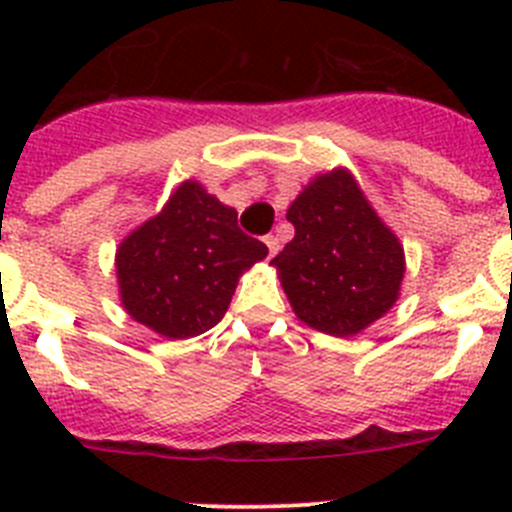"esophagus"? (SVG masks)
Masks as SVG:
<instances>
[{
    "mask_svg": "<svg viewBox=\"0 0 512 512\" xmlns=\"http://www.w3.org/2000/svg\"><path fill=\"white\" fill-rule=\"evenodd\" d=\"M264 243H266V248H269V259H274L279 251V238H274V235H266Z\"/></svg>",
    "mask_w": 512,
    "mask_h": 512,
    "instance_id": "esophagus-1",
    "label": "esophagus"
}]
</instances>
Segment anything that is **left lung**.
Here are the masks:
<instances>
[{
  "instance_id": "1",
  "label": "left lung",
  "mask_w": 512,
  "mask_h": 512,
  "mask_svg": "<svg viewBox=\"0 0 512 512\" xmlns=\"http://www.w3.org/2000/svg\"><path fill=\"white\" fill-rule=\"evenodd\" d=\"M295 238L271 266L297 318L348 338L395 307L405 248L343 166L307 182L289 205Z\"/></svg>"
}]
</instances>
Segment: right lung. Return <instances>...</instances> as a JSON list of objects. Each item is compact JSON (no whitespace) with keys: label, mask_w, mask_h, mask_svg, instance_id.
<instances>
[{"label":"right lung","mask_w":512,"mask_h":512,"mask_svg":"<svg viewBox=\"0 0 512 512\" xmlns=\"http://www.w3.org/2000/svg\"><path fill=\"white\" fill-rule=\"evenodd\" d=\"M269 248L238 228V212L187 179L115 253L117 292L135 323L184 341L223 320L238 279Z\"/></svg>","instance_id":"add662e5"}]
</instances>
